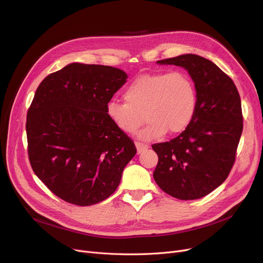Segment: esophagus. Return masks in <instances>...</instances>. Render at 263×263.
Instances as JSON below:
<instances>
[{"mask_svg":"<svg viewBox=\"0 0 263 263\" xmlns=\"http://www.w3.org/2000/svg\"><path fill=\"white\" fill-rule=\"evenodd\" d=\"M135 146H136V149H137V154H142L144 150H146L148 148L147 145H145L143 143H140V142H136Z\"/></svg>","mask_w":263,"mask_h":263,"instance_id":"34e87169","label":"esophagus"}]
</instances>
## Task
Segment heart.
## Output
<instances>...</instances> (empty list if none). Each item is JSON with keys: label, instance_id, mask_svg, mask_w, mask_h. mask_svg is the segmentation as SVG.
<instances>
[{"label": "heart", "instance_id": "1", "mask_svg": "<svg viewBox=\"0 0 263 263\" xmlns=\"http://www.w3.org/2000/svg\"><path fill=\"white\" fill-rule=\"evenodd\" d=\"M126 102L110 101L106 115L116 129L134 134L148 121L140 133L144 140H154L168 132L183 131L194 116L197 95L192 78L184 71L144 73L135 78L123 92Z\"/></svg>", "mask_w": 263, "mask_h": 263}]
</instances>
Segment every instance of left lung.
<instances>
[{"mask_svg": "<svg viewBox=\"0 0 263 263\" xmlns=\"http://www.w3.org/2000/svg\"><path fill=\"white\" fill-rule=\"evenodd\" d=\"M158 64L185 68L195 83L197 103L180 135L153 145L159 157L154 178L175 198H201L226 180L236 161L243 131L240 95L229 76L199 55H179Z\"/></svg>", "mask_w": 263, "mask_h": 263, "instance_id": "left-lung-1", "label": "left lung"}]
</instances>
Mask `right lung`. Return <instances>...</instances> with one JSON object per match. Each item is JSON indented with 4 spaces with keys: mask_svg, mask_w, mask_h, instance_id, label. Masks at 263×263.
Instances as JSON below:
<instances>
[{
    "mask_svg": "<svg viewBox=\"0 0 263 263\" xmlns=\"http://www.w3.org/2000/svg\"><path fill=\"white\" fill-rule=\"evenodd\" d=\"M118 68L72 63L46 77L26 115L27 154L53 194L77 205L109 197L135 156L134 142L106 115L126 83Z\"/></svg>",
    "mask_w": 263,
    "mask_h": 263,
    "instance_id": "add662e5",
    "label": "right lung"
}]
</instances>
